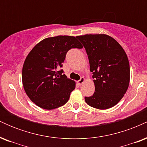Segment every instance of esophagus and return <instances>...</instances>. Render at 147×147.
Instances as JSON below:
<instances>
[{
  "mask_svg": "<svg viewBox=\"0 0 147 147\" xmlns=\"http://www.w3.org/2000/svg\"><path fill=\"white\" fill-rule=\"evenodd\" d=\"M85 81H86L85 78H84V77H82V78H81V79H79V80L78 81V82H77V84H78L79 86H81V85H82V84H84V82H85Z\"/></svg>",
  "mask_w": 147,
  "mask_h": 147,
  "instance_id": "1",
  "label": "esophagus"
}]
</instances>
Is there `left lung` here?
<instances>
[{
	"instance_id": "8db88e82",
	"label": "left lung",
	"mask_w": 147,
	"mask_h": 147,
	"mask_svg": "<svg viewBox=\"0 0 147 147\" xmlns=\"http://www.w3.org/2000/svg\"><path fill=\"white\" fill-rule=\"evenodd\" d=\"M88 55L95 84L94 94L85 97L91 107L104 110L124 97L130 82V65L125 51L113 37L104 34L77 36Z\"/></svg>"
}]
</instances>
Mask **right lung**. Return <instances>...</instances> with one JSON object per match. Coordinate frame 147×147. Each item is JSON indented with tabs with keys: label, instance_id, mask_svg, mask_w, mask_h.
<instances>
[{
	"label": "right lung",
	"instance_id": "obj_1",
	"mask_svg": "<svg viewBox=\"0 0 147 147\" xmlns=\"http://www.w3.org/2000/svg\"><path fill=\"white\" fill-rule=\"evenodd\" d=\"M76 48H83L76 37L57 36L42 40L28 55L22 82L27 95L38 107L52 110L68 101L76 83L59 68L67 52Z\"/></svg>",
	"mask_w": 147,
	"mask_h": 147
}]
</instances>
